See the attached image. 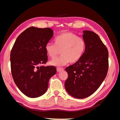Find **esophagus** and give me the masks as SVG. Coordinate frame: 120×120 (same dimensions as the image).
<instances>
[{
  "mask_svg": "<svg viewBox=\"0 0 120 120\" xmlns=\"http://www.w3.org/2000/svg\"><path fill=\"white\" fill-rule=\"evenodd\" d=\"M57 72H60V71H63L64 70V68H57Z\"/></svg>",
  "mask_w": 120,
  "mask_h": 120,
  "instance_id": "1",
  "label": "esophagus"
}]
</instances>
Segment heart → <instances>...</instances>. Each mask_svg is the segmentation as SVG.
<instances>
[{"label": "heart", "instance_id": "b5f03b06", "mask_svg": "<svg viewBox=\"0 0 120 120\" xmlns=\"http://www.w3.org/2000/svg\"><path fill=\"white\" fill-rule=\"evenodd\" d=\"M55 45L48 43L45 49L48 56L54 59L60 53L61 56L57 59L50 61L54 66H63L70 62H77L81 59L86 48L85 40L71 32L64 31L57 36L54 39Z\"/></svg>", "mask_w": 120, "mask_h": 120}]
</instances>
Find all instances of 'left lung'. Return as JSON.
<instances>
[{
  "mask_svg": "<svg viewBox=\"0 0 120 120\" xmlns=\"http://www.w3.org/2000/svg\"><path fill=\"white\" fill-rule=\"evenodd\" d=\"M86 48L81 59L66 68L68 78L64 86L75 98L83 99L99 88L108 71V49L99 35L90 30L83 31Z\"/></svg>",
  "mask_w": 120,
  "mask_h": 120,
  "instance_id": "1",
  "label": "left lung"
}]
</instances>
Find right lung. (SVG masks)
Wrapping results in <instances>:
<instances>
[{"label": "right lung", "mask_w": 120, "mask_h": 120, "mask_svg": "<svg viewBox=\"0 0 120 120\" xmlns=\"http://www.w3.org/2000/svg\"><path fill=\"white\" fill-rule=\"evenodd\" d=\"M53 34L49 27H30L17 37L12 47L10 58L12 78L18 88L28 97L43 95L49 79L56 72L53 66H42L48 61L45 46Z\"/></svg>", "instance_id": "add662e5"}]
</instances>
